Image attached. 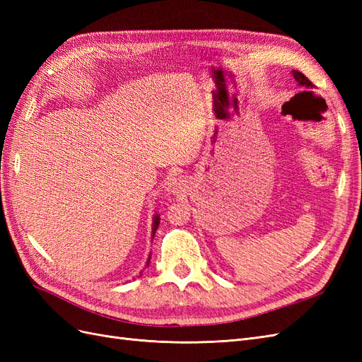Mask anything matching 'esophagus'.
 <instances>
[{"label":"esophagus","mask_w":362,"mask_h":362,"mask_svg":"<svg viewBox=\"0 0 362 362\" xmlns=\"http://www.w3.org/2000/svg\"><path fill=\"white\" fill-rule=\"evenodd\" d=\"M178 187H180V185H177V182H175V185H173V193H178Z\"/></svg>","instance_id":"obj_1"}]
</instances>
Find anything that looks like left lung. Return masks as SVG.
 <instances>
[{"mask_svg": "<svg viewBox=\"0 0 362 362\" xmlns=\"http://www.w3.org/2000/svg\"><path fill=\"white\" fill-rule=\"evenodd\" d=\"M293 76H294V80L298 81L302 87H305V89H313V87H314V84H313L308 78H306V76H305L302 72L293 71ZM300 93H313V92H311V90H303V92H300ZM284 105H286V104H284Z\"/></svg>", "mask_w": 362, "mask_h": 362, "instance_id": "8db88e82", "label": "left lung"}]
</instances>
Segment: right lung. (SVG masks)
<instances>
[{"label":"right lung","instance_id":"obj_1","mask_svg":"<svg viewBox=\"0 0 362 362\" xmlns=\"http://www.w3.org/2000/svg\"><path fill=\"white\" fill-rule=\"evenodd\" d=\"M158 225H160V216L157 214V216H154V222H152V237L156 235V231H157V228H158ZM149 261H151V255H149V258H148V262H146V266L149 264Z\"/></svg>","mask_w":362,"mask_h":362}]
</instances>
